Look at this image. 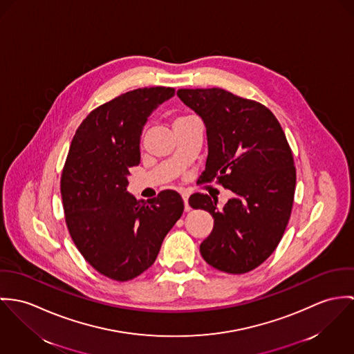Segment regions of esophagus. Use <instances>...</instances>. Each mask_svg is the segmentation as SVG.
I'll return each instance as SVG.
<instances>
[{
    "label": "esophagus",
    "instance_id": "esophagus-1",
    "mask_svg": "<svg viewBox=\"0 0 354 354\" xmlns=\"http://www.w3.org/2000/svg\"><path fill=\"white\" fill-rule=\"evenodd\" d=\"M182 199L185 202V212H190V205H189V194L182 193Z\"/></svg>",
    "mask_w": 354,
    "mask_h": 354
}]
</instances>
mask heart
Here are the masks:
<instances>
[{
    "label": "heart",
    "instance_id": "b5f03b06",
    "mask_svg": "<svg viewBox=\"0 0 354 354\" xmlns=\"http://www.w3.org/2000/svg\"><path fill=\"white\" fill-rule=\"evenodd\" d=\"M190 118H193V117H179V118H176V120H175V123H176V122H180V120H186V119Z\"/></svg>",
    "mask_w": 354,
    "mask_h": 354
}]
</instances>
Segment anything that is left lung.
Instances as JSON below:
<instances>
[{
  "instance_id": "1",
  "label": "left lung",
  "mask_w": 354,
  "mask_h": 354,
  "mask_svg": "<svg viewBox=\"0 0 354 354\" xmlns=\"http://www.w3.org/2000/svg\"><path fill=\"white\" fill-rule=\"evenodd\" d=\"M178 96L206 126L209 151L198 182L217 179L234 193L223 209L207 194L189 198L214 218L201 255L230 274L254 270L273 254L292 212L296 168L285 133L263 104L225 89H179Z\"/></svg>"
}]
</instances>
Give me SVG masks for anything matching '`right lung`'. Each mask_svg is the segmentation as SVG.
Wrapping results in <instances>:
<instances>
[{
  "label": "right lung",
  "mask_w": 354,
  "mask_h": 354,
  "mask_svg": "<svg viewBox=\"0 0 354 354\" xmlns=\"http://www.w3.org/2000/svg\"><path fill=\"white\" fill-rule=\"evenodd\" d=\"M174 88H138L99 106L81 122L61 176L65 221L85 261L100 274L129 281L149 269L185 205L174 190L137 201L129 168L140 164L149 115Z\"/></svg>",
  "instance_id": "1"
}]
</instances>
